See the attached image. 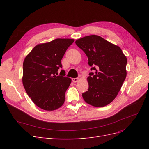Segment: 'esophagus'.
<instances>
[{
    "mask_svg": "<svg viewBox=\"0 0 149 149\" xmlns=\"http://www.w3.org/2000/svg\"><path fill=\"white\" fill-rule=\"evenodd\" d=\"M79 80V79L78 78H73V79H72V81H73L74 83L78 82Z\"/></svg>",
    "mask_w": 149,
    "mask_h": 149,
    "instance_id": "obj_1",
    "label": "esophagus"
}]
</instances>
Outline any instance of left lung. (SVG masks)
I'll list each match as a JSON object with an SVG mask.
<instances>
[{
  "mask_svg": "<svg viewBox=\"0 0 149 149\" xmlns=\"http://www.w3.org/2000/svg\"><path fill=\"white\" fill-rule=\"evenodd\" d=\"M75 43L86 55L91 70L94 71L87 78L89 88L82 94L84 100L97 107L109 104L126 78V56L120 47L98 35L86 36Z\"/></svg>",
  "mask_w": 149,
  "mask_h": 149,
  "instance_id": "8db88e82",
  "label": "left lung"
}]
</instances>
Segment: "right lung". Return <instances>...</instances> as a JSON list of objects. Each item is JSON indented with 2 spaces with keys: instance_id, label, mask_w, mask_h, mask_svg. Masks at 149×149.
Returning a JSON list of instances; mask_svg holds the SVG:
<instances>
[{
  "instance_id": "1",
  "label": "right lung",
  "mask_w": 149,
  "mask_h": 149,
  "mask_svg": "<svg viewBox=\"0 0 149 149\" xmlns=\"http://www.w3.org/2000/svg\"><path fill=\"white\" fill-rule=\"evenodd\" d=\"M74 41L57 38L37 45L25 58L22 78L24 88L35 104L42 109L53 111L63 104L71 79L65 77V74H56L62 67L63 56Z\"/></svg>"
}]
</instances>
